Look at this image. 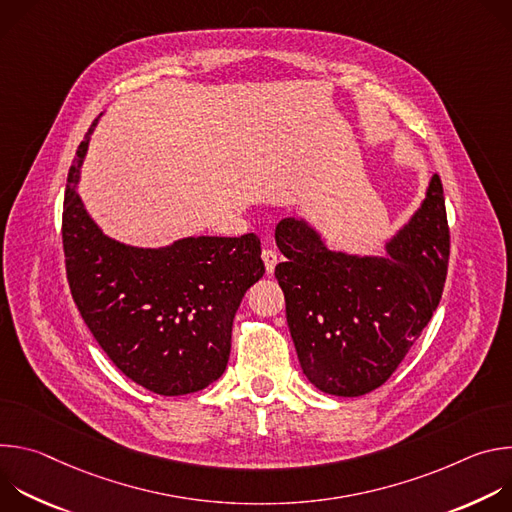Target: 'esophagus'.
Here are the masks:
<instances>
[{"label": "esophagus", "instance_id": "1", "mask_svg": "<svg viewBox=\"0 0 512 512\" xmlns=\"http://www.w3.org/2000/svg\"><path fill=\"white\" fill-rule=\"evenodd\" d=\"M261 259L265 263V269L271 273L275 269V265H277V253L273 249H263L261 251Z\"/></svg>", "mask_w": 512, "mask_h": 512}]
</instances>
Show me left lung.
<instances>
[{"label": "left lung", "mask_w": 512, "mask_h": 512, "mask_svg": "<svg viewBox=\"0 0 512 512\" xmlns=\"http://www.w3.org/2000/svg\"><path fill=\"white\" fill-rule=\"evenodd\" d=\"M275 241L285 255L275 277L308 381L336 397L381 387L442 300L450 231L440 176H431L421 206L385 243V255L328 249L296 216L279 221Z\"/></svg>", "instance_id": "8db88e82"}]
</instances>
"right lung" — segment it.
I'll return each instance as SVG.
<instances>
[{
    "label": "right lung",
    "mask_w": 512,
    "mask_h": 512,
    "mask_svg": "<svg viewBox=\"0 0 512 512\" xmlns=\"http://www.w3.org/2000/svg\"><path fill=\"white\" fill-rule=\"evenodd\" d=\"M97 121L72 160L64 194L72 300L125 377L164 397L196 393L227 369L235 314L265 273L261 241L253 233L186 237L145 249L107 237L77 192Z\"/></svg>",
    "instance_id": "obj_1"
}]
</instances>
